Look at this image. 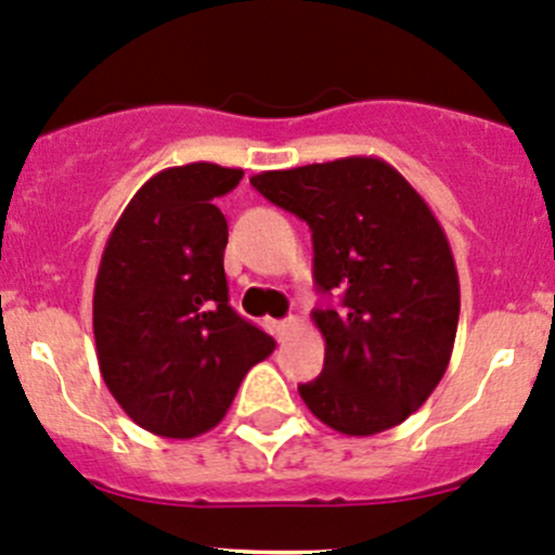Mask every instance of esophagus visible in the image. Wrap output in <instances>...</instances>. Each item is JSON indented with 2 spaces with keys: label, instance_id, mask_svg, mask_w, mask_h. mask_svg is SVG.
Here are the masks:
<instances>
[{
  "label": "esophagus",
  "instance_id": "34e87169",
  "mask_svg": "<svg viewBox=\"0 0 555 555\" xmlns=\"http://www.w3.org/2000/svg\"><path fill=\"white\" fill-rule=\"evenodd\" d=\"M293 319H271V322H268V327H271V333L276 335V338H284V335H287V330L293 327Z\"/></svg>",
  "mask_w": 555,
  "mask_h": 555
}]
</instances>
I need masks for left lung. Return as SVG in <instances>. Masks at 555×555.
<instances>
[{"instance_id": "left-lung-1", "label": "left lung", "mask_w": 555, "mask_h": 555, "mask_svg": "<svg viewBox=\"0 0 555 555\" xmlns=\"http://www.w3.org/2000/svg\"><path fill=\"white\" fill-rule=\"evenodd\" d=\"M271 204L309 222L313 282L340 295L317 309L324 367L298 391L335 433H384L424 405L449 367L459 324V273L427 201L382 158L262 171Z\"/></svg>"}]
</instances>
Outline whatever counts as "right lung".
<instances>
[{
  "label": "right lung",
  "mask_w": 555,
  "mask_h": 555,
  "mask_svg": "<svg viewBox=\"0 0 555 555\" xmlns=\"http://www.w3.org/2000/svg\"><path fill=\"white\" fill-rule=\"evenodd\" d=\"M242 169L188 164L137 190L106 238L93 289L99 371L147 433L188 440L222 422L276 344L228 304V222L215 201Z\"/></svg>",
  "instance_id": "add662e5"
}]
</instances>
